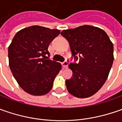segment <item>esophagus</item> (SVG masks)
Here are the masks:
<instances>
[{
    "mask_svg": "<svg viewBox=\"0 0 122 122\" xmlns=\"http://www.w3.org/2000/svg\"><path fill=\"white\" fill-rule=\"evenodd\" d=\"M62 65L63 68H67L68 65V62L67 61H64V62H63L62 63Z\"/></svg>",
    "mask_w": 122,
    "mask_h": 122,
    "instance_id": "esophagus-1",
    "label": "esophagus"
}]
</instances>
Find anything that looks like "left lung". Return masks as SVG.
<instances>
[{
  "instance_id": "left-lung-1",
  "label": "left lung",
  "mask_w": 122,
  "mask_h": 122,
  "mask_svg": "<svg viewBox=\"0 0 122 122\" xmlns=\"http://www.w3.org/2000/svg\"><path fill=\"white\" fill-rule=\"evenodd\" d=\"M61 35L69 42L75 61L69 68L73 76L66 80L68 92L77 98L94 95L104 85L113 62V45L105 31L84 25L64 30Z\"/></svg>"
}]
</instances>
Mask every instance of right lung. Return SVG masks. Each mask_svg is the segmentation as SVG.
<instances>
[{
	"mask_svg": "<svg viewBox=\"0 0 122 122\" xmlns=\"http://www.w3.org/2000/svg\"><path fill=\"white\" fill-rule=\"evenodd\" d=\"M60 31L32 26L17 32L8 49L9 67L21 88L31 95L49 92L61 64L48 59L50 43Z\"/></svg>",
	"mask_w": 122,
	"mask_h": 122,
	"instance_id": "right-lung-1",
	"label": "right lung"
}]
</instances>
